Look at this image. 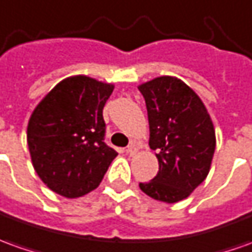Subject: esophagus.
Segmentation results:
<instances>
[{"instance_id":"obj_1","label":"esophagus","mask_w":252,"mask_h":252,"mask_svg":"<svg viewBox=\"0 0 252 252\" xmlns=\"http://www.w3.org/2000/svg\"><path fill=\"white\" fill-rule=\"evenodd\" d=\"M126 154L130 156H134L137 154V148L134 147V145H130V147H127V148H126Z\"/></svg>"}]
</instances>
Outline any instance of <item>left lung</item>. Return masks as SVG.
Instances as JSON below:
<instances>
[{
  "mask_svg": "<svg viewBox=\"0 0 252 252\" xmlns=\"http://www.w3.org/2000/svg\"><path fill=\"white\" fill-rule=\"evenodd\" d=\"M149 122V147L159 171L140 182L144 193L159 202L187 199L209 174L216 151V130L200 97L176 76L141 83Z\"/></svg>",
  "mask_w": 252,
  "mask_h": 252,
  "instance_id": "8db88e82",
  "label": "left lung"
}]
</instances>
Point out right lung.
<instances>
[{
    "label": "right lung",
    "instance_id": "1",
    "mask_svg": "<svg viewBox=\"0 0 252 252\" xmlns=\"http://www.w3.org/2000/svg\"><path fill=\"white\" fill-rule=\"evenodd\" d=\"M112 90V83L68 76L32 111L27 126L31 162L59 195L75 199L96 189L118 155L104 143L103 108Z\"/></svg>",
    "mask_w": 252,
    "mask_h": 252
}]
</instances>
